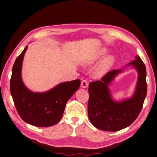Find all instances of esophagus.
Instances as JSON below:
<instances>
[{
    "instance_id": "34e87169",
    "label": "esophagus",
    "mask_w": 157,
    "mask_h": 157,
    "mask_svg": "<svg viewBox=\"0 0 157 157\" xmlns=\"http://www.w3.org/2000/svg\"><path fill=\"white\" fill-rule=\"evenodd\" d=\"M81 86L83 88H86L88 87V82L87 80L86 79H83L82 81V83H81Z\"/></svg>"
}]
</instances>
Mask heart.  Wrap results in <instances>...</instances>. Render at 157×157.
Wrapping results in <instances>:
<instances>
[{
    "instance_id": "b5f03b06",
    "label": "heart",
    "mask_w": 157,
    "mask_h": 157,
    "mask_svg": "<svg viewBox=\"0 0 157 157\" xmlns=\"http://www.w3.org/2000/svg\"><path fill=\"white\" fill-rule=\"evenodd\" d=\"M106 49H102L100 52V55H102V54H105L106 52ZM113 57L112 56H108L106 57L105 60L102 61V64H101V68L102 69L105 70L106 68H108L109 66H111V64H113Z\"/></svg>"
}]
</instances>
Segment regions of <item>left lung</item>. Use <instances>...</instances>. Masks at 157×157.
<instances>
[{
  "label": "left lung",
  "instance_id": "1",
  "mask_svg": "<svg viewBox=\"0 0 157 157\" xmlns=\"http://www.w3.org/2000/svg\"><path fill=\"white\" fill-rule=\"evenodd\" d=\"M127 66L135 67L138 72L136 90L130 98L114 101L109 86L122 69L110 71L101 81L89 83L88 116L95 128L103 131L117 132L128 127L136 120L142 109L147 95L146 68L140 56Z\"/></svg>",
  "mask_w": 157,
  "mask_h": 157
}]
</instances>
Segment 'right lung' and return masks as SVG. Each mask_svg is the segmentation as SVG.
Instances as JSON below:
<instances>
[{"label": "right lung", "mask_w": 157, "mask_h": 157, "mask_svg": "<svg viewBox=\"0 0 157 157\" xmlns=\"http://www.w3.org/2000/svg\"><path fill=\"white\" fill-rule=\"evenodd\" d=\"M24 50L12 67L10 92L17 113L24 122L36 127H49L57 124L63 115L67 102L80 86L79 79L61 83L44 93H34L22 82L21 66Z\"/></svg>", "instance_id": "add662e5"}]
</instances>
